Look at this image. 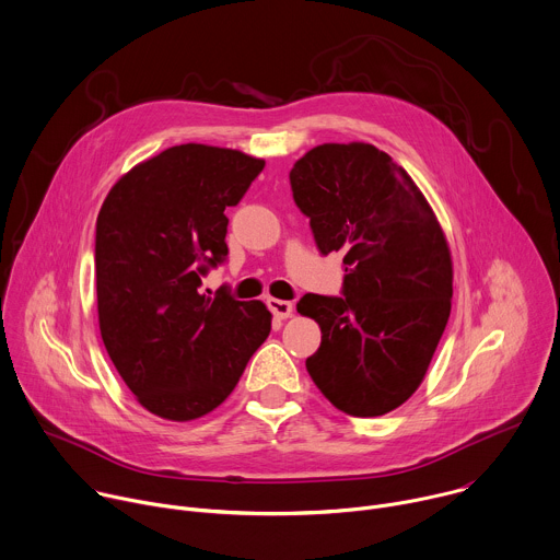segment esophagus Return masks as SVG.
<instances>
[{
	"label": "esophagus",
	"instance_id": "1",
	"mask_svg": "<svg viewBox=\"0 0 560 560\" xmlns=\"http://www.w3.org/2000/svg\"><path fill=\"white\" fill-rule=\"evenodd\" d=\"M267 306L269 311L278 317V319H287L293 315V304L287 300H276V298H267Z\"/></svg>",
	"mask_w": 560,
	"mask_h": 560
}]
</instances>
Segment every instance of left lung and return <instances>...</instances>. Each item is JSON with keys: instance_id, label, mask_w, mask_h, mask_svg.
I'll return each instance as SVG.
<instances>
[{"instance_id": "obj_1", "label": "left lung", "mask_w": 560, "mask_h": 560, "mask_svg": "<svg viewBox=\"0 0 560 560\" xmlns=\"http://www.w3.org/2000/svg\"><path fill=\"white\" fill-rule=\"evenodd\" d=\"M317 249L343 256L339 298L306 293L322 328L306 370L343 413L383 416L422 383L444 332L453 262L444 232L394 160L372 144H322L289 173Z\"/></svg>"}]
</instances>
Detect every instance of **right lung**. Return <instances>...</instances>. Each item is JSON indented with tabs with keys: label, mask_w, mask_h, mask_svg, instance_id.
Here are the masks:
<instances>
[{
	"label": "right lung",
	"mask_w": 560,
	"mask_h": 560,
	"mask_svg": "<svg viewBox=\"0 0 560 560\" xmlns=\"http://www.w3.org/2000/svg\"><path fill=\"white\" fill-rule=\"evenodd\" d=\"M262 168L241 151L179 144L131 168L101 208V335L138 402L160 418L210 413L269 337L271 313L260 300L199 291L228 258L225 208Z\"/></svg>",
	"instance_id": "1"
}]
</instances>
